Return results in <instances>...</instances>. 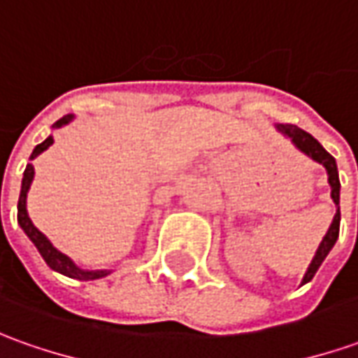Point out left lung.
I'll use <instances>...</instances> for the list:
<instances>
[{
	"label": "left lung",
	"mask_w": 358,
	"mask_h": 358,
	"mask_svg": "<svg viewBox=\"0 0 358 358\" xmlns=\"http://www.w3.org/2000/svg\"><path fill=\"white\" fill-rule=\"evenodd\" d=\"M277 127H279V131H282L285 135H289V137L293 139V143H295L303 153H307L310 159H315L317 163L324 165V169H327V173H329V183H331V197H333V201H335V205H338L341 183H338L337 161H335V157H333L331 153H327V151L323 149V145L319 143L310 133L301 129V127H296V125H277ZM338 227H341V209H337V215H335V219H333L331 227H329V231H327L324 239L321 241V245H319V249H317V255H315L313 263H310L309 268H307V273H305L303 285H305V282H309L310 279L315 277V273L319 271L321 263L324 261V257H327L329 251L333 249V245H335V241H337L338 237Z\"/></svg>",
	"instance_id": "left-lung-1"
}]
</instances>
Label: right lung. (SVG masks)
<instances>
[{"label":"right lung","instance_id":"1","mask_svg":"<svg viewBox=\"0 0 358 358\" xmlns=\"http://www.w3.org/2000/svg\"><path fill=\"white\" fill-rule=\"evenodd\" d=\"M69 121H71V115H65V117H62L59 121H55L53 127H62V125L69 123ZM51 143H53V137H48L43 143L37 145L34 149V153H31V159L37 157L41 151H45ZM31 181H34V165L27 163V167H25V171H23V181H21L20 201H17V221H20L21 229L27 233V237L34 241V245L37 247V251L41 253L43 261H45L53 271L63 273V275H67V277H71V279H79V281H93V279L105 277V275H107L105 271H81V268H77L69 257H65L63 253H59V251H57V249H55V247H53V245L35 229V225L31 223V219L27 217V209H25L27 189L31 185Z\"/></svg>","mask_w":358,"mask_h":358}]
</instances>
